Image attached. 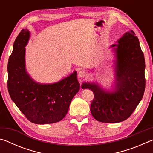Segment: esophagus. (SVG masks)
<instances>
[{
    "instance_id": "obj_1",
    "label": "esophagus",
    "mask_w": 153,
    "mask_h": 153,
    "mask_svg": "<svg viewBox=\"0 0 153 153\" xmlns=\"http://www.w3.org/2000/svg\"><path fill=\"white\" fill-rule=\"evenodd\" d=\"M78 76H79V77H86V72L84 70H80L79 71V73H78Z\"/></svg>"
}]
</instances>
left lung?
<instances>
[{
  "instance_id": "8db88e82",
  "label": "left lung",
  "mask_w": 153,
  "mask_h": 153,
  "mask_svg": "<svg viewBox=\"0 0 153 153\" xmlns=\"http://www.w3.org/2000/svg\"><path fill=\"white\" fill-rule=\"evenodd\" d=\"M111 48L115 54L113 91H106L97 83H84L82 88L94 93L90 111L94 119L103 123L127 120L143 97L146 83L144 56L135 33H126Z\"/></svg>"
}]
</instances>
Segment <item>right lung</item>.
Masks as SVG:
<instances>
[{
    "instance_id": "1",
    "label": "right lung",
    "mask_w": 153,
    "mask_h": 153,
    "mask_svg": "<svg viewBox=\"0 0 153 153\" xmlns=\"http://www.w3.org/2000/svg\"><path fill=\"white\" fill-rule=\"evenodd\" d=\"M30 37L23 29L15 39L7 71V87L10 97L31 122L48 124L63 120L80 84L77 72L54 84H42L33 80L25 69V46Z\"/></svg>"
}]
</instances>
